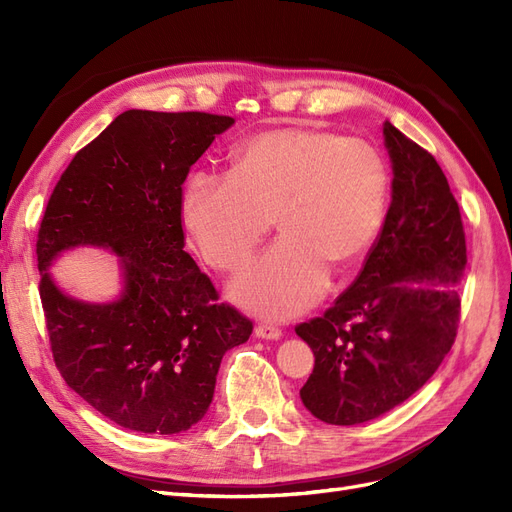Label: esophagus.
<instances>
[{
    "label": "esophagus",
    "instance_id": "esophagus-1",
    "mask_svg": "<svg viewBox=\"0 0 512 512\" xmlns=\"http://www.w3.org/2000/svg\"><path fill=\"white\" fill-rule=\"evenodd\" d=\"M256 337H260V339H280L282 329H277L275 324H269V322H260L256 327Z\"/></svg>",
    "mask_w": 512,
    "mask_h": 512
}]
</instances>
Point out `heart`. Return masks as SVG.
<instances>
[{"instance_id":"1","label":"heart","mask_w":512,"mask_h":512,"mask_svg":"<svg viewBox=\"0 0 512 512\" xmlns=\"http://www.w3.org/2000/svg\"><path fill=\"white\" fill-rule=\"evenodd\" d=\"M386 194V164L363 138L273 128L235 149L230 175L198 173L185 183L181 220L209 265L239 271L275 218L282 237L232 284V297L288 318L322 297L331 267L348 269L369 252Z\"/></svg>"}]
</instances>
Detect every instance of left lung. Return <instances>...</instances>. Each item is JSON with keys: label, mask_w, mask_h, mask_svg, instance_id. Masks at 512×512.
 I'll use <instances>...</instances> for the list:
<instances>
[{"label": "left lung", "mask_w": 512, "mask_h": 512, "mask_svg": "<svg viewBox=\"0 0 512 512\" xmlns=\"http://www.w3.org/2000/svg\"><path fill=\"white\" fill-rule=\"evenodd\" d=\"M393 200L352 286L297 335L316 363L303 406L329 425H359L414 395L451 352L461 312L466 232L440 164L389 121Z\"/></svg>", "instance_id": "left-lung-1"}]
</instances>
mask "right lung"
<instances>
[{
	"mask_svg": "<svg viewBox=\"0 0 512 512\" xmlns=\"http://www.w3.org/2000/svg\"><path fill=\"white\" fill-rule=\"evenodd\" d=\"M235 119L209 113L126 111L83 147L46 205L38 230L40 299L53 359L74 393L123 429L188 431L209 410L226 350L252 320L228 303L183 250L181 185ZM79 244L122 260L111 304L61 293L52 260Z\"/></svg>",
	"mask_w": 512,
	"mask_h": 512,
	"instance_id": "1",
	"label": "right lung"
}]
</instances>
